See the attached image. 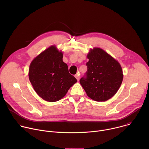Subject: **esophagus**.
Here are the masks:
<instances>
[{"label":"esophagus","instance_id":"obj_1","mask_svg":"<svg viewBox=\"0 0 149 149\" xmlns=\"http://www.w3.org/2000/svg\"><path fill=\"white\" fill-rule=\"evenodd\" d=\"M75 77L77 78V79L78 81H79V75L78 74H76V75H75Z\"/></svg>","mask_w":149,"mask_h":149}]
</instances>
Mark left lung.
I'll return each mask as SVG.
<instances>
[{
  "mask_svg": "<svg viewBox=\"0 0 149 149\" xmlns=\"http://www.w3.org/2000/svg\"><path fill=\"white\" fill-rule=\"evenodd\" d=\"M86 78L79 82L88 97L106 101L119 90L123 79V70L117 60L100 48L90 49L87 54Z\"/></svg>",
  "mask_w": 149,
  "mask_h": 149,
  "instance_id": "left-lung-1",
  "label": "left lung"
}]
</instances>
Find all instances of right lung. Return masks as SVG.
I'll return each mask as SVG.
<instances>
[{
  "label": "right lung",
  "mask_w": 149,
  "mask_h": 149,
  "mask_svg": "<svg viewBox=\"0 0 149 149\" xmlns=\"http://www.w3.org/2000/svg\"><path fill=\"white\" fill-rule=\"evenodd\" d=\"M62 58L63 52L51 45L31 62L29 81L36 94L46 101L60 100L77 82L69 73L68 65Z\"/></svg>",
  "instance_id": "add662e5"
}]
</instances>
